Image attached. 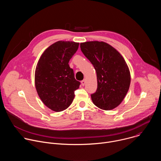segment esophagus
<instances>
[{
  "mask_svg": "<svg viewBox=\"0 0 161 161\" xmlns=\"http://www.w3.org/2000/svg\"><path fill=\"white\" fill-rule=\"evenodd\" d=\"M81 85H82V86H84L85 84V83H86V80H82V81H81Z\"/></svg>",
  "mask_w": 161,
  "mask_h": 161,
  "instance_id": "obj_1",
  "label": "esophagus"
}]
</instances>
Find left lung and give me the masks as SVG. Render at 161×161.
<instances>
[{"label": "left lung", "mask_w": 161, "mask_h": 161, "mask_svg": "<svg viewBox=\"0 0 161 161\" xmlns=\"http://www.w3.org/2000/svg\"><path fill=\"white\" fill-rule=\"evenodd\" d=\"M80 48L97 73V88L91 94L94 104L104 110L117 107L126 96L130 83L124 58L116 49L103 41L82 42Z\"/></svg>", "instance_id": "obj_1"}]
</instances>
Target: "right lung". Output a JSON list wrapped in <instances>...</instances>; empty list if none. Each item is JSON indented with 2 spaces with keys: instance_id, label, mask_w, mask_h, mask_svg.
Wrapping results in <instances>:
<instances>
[{
  "instance_id": "obj_1",
  "label": "right lung",
  "mask_w": 161,
  "mask_h": 161,
  "mask_svg": "<svg viewBox=\"0 0 161 161\" xmlns=\"http://www.w3.org/2000/svg\"><path fill=\"white\" fill-rule=\"evenodd\" d=\"M79 43L57 41L41 56L35 71L37 92L48 108L62 111L69 106L80 82L76 80L69 62L78 49Z\"/></svg>"
}]
</instances>
